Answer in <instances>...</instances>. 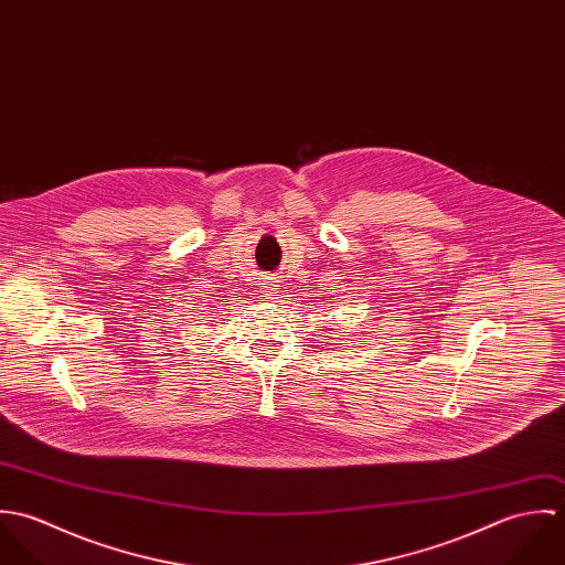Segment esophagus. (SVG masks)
Here are the masks:
<instances>
[{
    "mask_svg": "<svg viewBox=\"0 0 565 565\" xmlns=\"http://www.w3.org/2000/svg\"><path fill=\"white\" fill-rule=\"evenodd\" d=\"M260 285H263V294H265V298H271L274 294H278V291H276V289H278V285H276V280H274V278H267V280H263Z\"/></svg>",
    "mask_w": 565,
    "mask_h": 565,
    "instance_id": "1",
    "label": "esophagus"
}]
</instances>
